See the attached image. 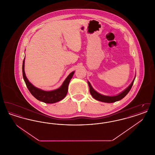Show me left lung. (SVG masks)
I'll list each match as a JSON object with an SVG mask.
<instances>
[{
	"label": "left lung",
	"instance_id": "obj_1",
	"mask_svg": "<svg viewBox=\"0 0 155 155\" xmlns=\"http://www.w3.org/2000/svg\"><path fill=\"white\" fill-rule=\"evenodd\" d=\"M135 80V79H134ZM134 80H133L132 83L130 84V85L127 88L125 89L123 92H122L121 93H120V94H118L117 95L114 96H104V95H102L99 93H97L96 91H95L93 88L92 87L91 84L89 83V82L88 81V83L89 87V91L90 93L91 94V95L94 98H95L97 101H101V102H106V103H113L115 102L118 101L121 99H122L123 98H124L127 95V94L130 92V91L131 90V89L133 87V84L134 82Z\"/></svg>",
	"mask_w": 155,
	"mask_h": 155
}]
</instances>
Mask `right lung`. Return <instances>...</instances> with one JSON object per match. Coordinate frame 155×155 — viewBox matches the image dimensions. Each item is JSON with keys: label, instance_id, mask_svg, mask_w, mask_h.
Here are the masks:
<instances>
[{"label": "right lung", "instance_id": "1", "mask_svg": "<svg viewBox=\"0 0 155 155\" xmlns=\"http://www.w3.org/2000/svg\"><path fill=\"white\" fill-rule=\"evenodd\" d=\"M74 73V71H73L69 74L59 88L52 91H45L35 87L28 80L24 72V59L22 63V76L27 88L28 89L30 93L37 99L44 103H56L64 98L67 94L69 82L72 78Z\"/></svg>", "mask_w": 155, "mask_h": 155}]
</instances>
